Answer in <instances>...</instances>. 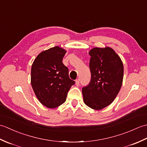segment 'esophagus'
Wrapping results in <instances>:
<instances>
[{
  "instance_id": "1",
  "label": "esophagus",
  "mask_w": 147,
  "mask_h": 147,
  "mask_svg": "<svg viewBox=\"0 0 147 147\" xmlns=\"http://www.w3.org/2000/svg\"><path fill=\"white\" fill-rule=\"evenodd\" d=\"M75 83H76V86H79L80 85V80L78 79L75 81Z\"/></svg>"
}]
</instances>
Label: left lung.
I'll return each instance as SVG.
<instances>
[{
	"mask_svg": "<svg viewBox=\"0 0 147 147\" xmlns=\"http://www.w3.org/2000/svg\"><path fill=\"white\" fill-rule=\"evenodd\" d=\"M91 80L82 88L85 104L100 110L114 100L121 88L124 67L121 58L110 47H95L89 52Z\"/></svg>",
	"mask_w": 147,
	"mask_h": 147,
	"instance_id": "8db88e82",
	"label": "left lung"
}]
</instances>
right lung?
Segmentation results:
<instances>
[{"label":"right lung","mask_w":147,"mask_h":147,"mask_svg":"<svg viewBox=\"0 0 147 147\" xmlns=\"http://www.w3.org/2000/svg\"><path fill=\"white\" fill-rule=\"evenodd\" d=\"M66 51L54 47L43 51L34 61L31 70V84L37 98L48 108L65 102L74 81L69 77L68 68L62 63Z\"/></svg>","instance_id":"right-lung-1"}]
</instances>
